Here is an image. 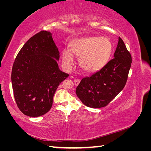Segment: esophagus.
Instances as JSON below:
<instances>
[{"label":"esophagus","mask_w":151,"mask_h":151,"mask_svg":"<svg viewBox=\"0 0 151 151\" xmlns=\"http://www.w3.org/2000/svg\"><path fill=\"white\" fill-rule=\"evenodd\" d=\"M79 83H80V80H79V79H75V80L74 81V84H75V85H78Z\"/></svg>","instance_id":"esophagus-1"}]
</instances>
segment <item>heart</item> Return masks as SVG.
I'll list each match as a JSON object with an SVG mask.
<instances>
[{
	"mask_svg": "<svg viewBox=\"0 0 151 151\" xmlns=\"http://www.w3.org/2000/svg\"><path fill=\"white\" fill-rule=\"evenodd\" d=\"M112 44L106 37H89L78 38L71 42L69 50L63 52V63L67 67L75 63L74 56L79 57V65L87 73L101 70L109 60Z\"/></svg>",
	"mask_w": 151,
	"mask_h": 151,
	"instance_id": "heart-1",
	"label": "heart"
}]
</instances>
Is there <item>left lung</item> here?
<instances>
[{
  "instance_id": "obj_1",
  "label": "left lung",
  "mask_w": 151,
  "mask_h": 151,
  "mask_svg": "<svg viewBox=\"0 0 151 151\" xmlns=\"http://www.w3.org/2000/svg\"><path fill=\"white\" fill-rule=\"evenodd\" d=\"M131 63V55L119 37L113 58L100 70L82 79L76 88V95L91 108L106 106L124 87Z\"/></svg>"
}]
</instances>
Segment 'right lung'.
Segmentation results:
<instances>
[{
  "label": "right lung",
  "instance_id": "add662e5",
  "mask_svg": "<svg viewBox=\"0 0 151 151\" xmlns=\"http://www.w3.org/2000/svg\"><path fill=\"white\" fill-rule=\"evenodd\" d=\"M59 51L50 32L32 37L19 51L11 73L18 107L25 115L37 117L50 111L59 84L68 76L58 68Z\"/></svg>",
  "mask_w": 151,
  "mask_h": 151
}]
</instances>
